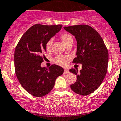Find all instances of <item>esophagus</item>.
<instances>
[{"label":"esophagus","instance_id":"esophagus-1","mask_svg":"<svg viewBox=\"0 0 121 121\" xmlns=\"http://www.w3.org/2000/svg\"><path fill=\"white\" fill-rule=\"evenodd\" d=\"M69 73L68 70L66 69H64V73Z\"/></svg>","mask_w":121,"mask_h":121}]
</instances>
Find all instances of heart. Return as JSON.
<instances>
[{
	"mask_svg": "<svg viewBox=\"0 0 121 121\" xmlns=\"http://www.w3.org/2000/svg\"><path fill=\"white\" fill-rule=\"evenodd\" d=\"M60 39L62 41L65 45L71 43V41H73V39L72 36L69 34H63L60 35ZM52 44V40H50L46 43V49L48 52H50L51 50ZM70 58L69 56H64V55H59L56 56L54 59V62L57 65L60 66H65L68 65L69 61Z\"/></svg>",
	"mask_w": 121,
	"mask_h": 121,
	"instance_id": "1",
	"label": "heart"
}]
</instances>
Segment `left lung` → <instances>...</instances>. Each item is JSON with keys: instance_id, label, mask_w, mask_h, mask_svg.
I'll use <instances>...</instances> for the list:
<instances>
[{"instance_id": "1", "label": "left lung", "mask_w": 121, "mask_h": 121, "mask_svg": "<svg viewBox=\"0 0 121 121\" xmlns=\"http://www.w3.org/2000/svg\"><path fill=\"white\" fill-rule=\"evenodd\" d=\"M77 40V57L72 62L82 64V69H71L77 75V81L71 88L77 94H91L102 84L108 69L109 54L103 39L94 28L87 25L64 27Z\"/></svg>"}]
</instances>
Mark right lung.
Masks as SVG:
<instances>
[{
  "label": "right lung",
  "instance_id": "right-lung-1",
  "mask_svg": "<svg viewBox=\"0 0 121 121\" xmlns=\"http://www.w3.org/2000/svg\"><path fill=\"white\" fill-rule=\"evenodd\" d=\"M62 27V25L35 24L23 34L16 47V75L22 87L35 97L48 94L53 88L56 79L64 73V69L58 65H51L48 70L41 66L46 43Z\"/></svg>",
  "mask_w": 121,
  "mask_h": 121
}]
</instances>
